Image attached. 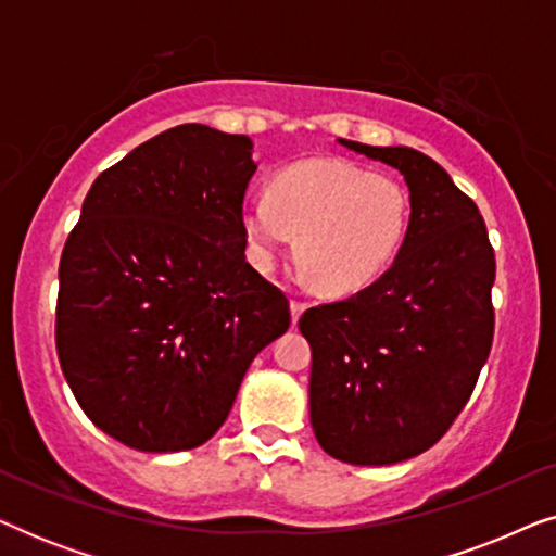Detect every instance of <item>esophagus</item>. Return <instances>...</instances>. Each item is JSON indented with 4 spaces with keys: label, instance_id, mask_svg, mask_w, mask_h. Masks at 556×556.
I'll list each match as a JSON object with an SVG mask.
<instances>
[{
    "label": "esophagus",
    "instance_id": "obj_1",
    "mask_svg": "<svg viewBox=\"0 0 556 556\" xmlns=\"http://www.w3.org/2000/svg\"><path fill=\"white\" fill-rule=\"evenodd\" d=\"M306 308H308V303L303 301V299H291V318H293V324L299 321L301 314H303V311H306Z\"/></svg>",
    "mask_w": 556,
    "mask_h": 556
}]
</instances>
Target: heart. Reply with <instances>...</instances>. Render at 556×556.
I'll return each mask as SVG.
<instances>
[{
  "instance_id": "b5f03b06",
  "label": "heart",
  "mask_w": 556,
  "mask_h": 556,
  "mask_svg": "<svg viewBox=\"0 0 556 556\" xmlns=\"http://www.w3.org/2000/svg\"><path fill=\"white\" fill-rule=\"evenodd\" d=\"M248 257L270 270L291 245L324 293L349 295L375 283L397 257L409 223L405 189L339 159H311L278 172L268 194L240 212Z\"/></svg>"
}]
</instances>
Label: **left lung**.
I'll return each mask as SVG.
<instances>
[{
	"instance_id": "left-lung-1",
	"label": "left lung",
	"mask_w": 556,
	"mask_h": 556,
	"mask_svg": "<svg viewBox=\"0 0 556 556\" xmlns=\"http://www.w3.org/2000/svg\"><path fill=\"white\" fill-rule=\"evenodd\" d=\"M339 143L405 177L409 223L390 270L301 316L311 425L331 458L392 466L435 445L466 407L491 352L496 257L476 202L438 162Z\"/></svg>"
}]
</instances>
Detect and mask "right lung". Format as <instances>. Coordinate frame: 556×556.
Segmentation results:
<instances>
[{
    "label": "right lung",
    "mask_w": 556,
    "mask_h": 556,
    "mask_svg": "<svg viewBox=\"0 0 556 556\" xmlns=\"http://www.w3.org/2000/svg\"><path fill=\"white\" fill-rule=\"evenodd\" d=\"M253 141L202 124L143 141L93 181L60 257L55 344L96 428L143 453L207 443L257 352L291 326L245 261Z\"/></svg>",
    "instance_id": "add662e5"
}]
</instances>
